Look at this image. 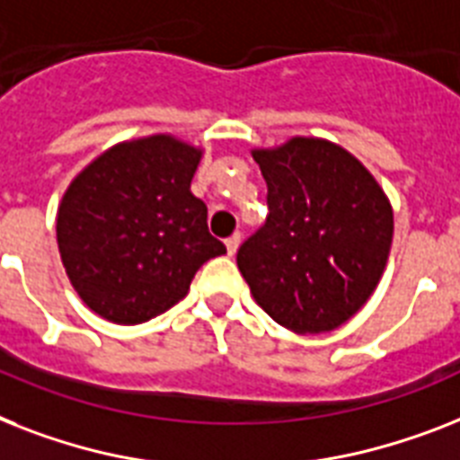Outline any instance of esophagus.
<instances>
[{
  "label": "esophagus",
  "mask_w": 460,
  "mask_h": 460,
  "mask_svg": "<svg viewBox=\"0 0 460 460\" xmlns=\"http://www.w3.org/2000/svg\"><path fill=\"white\" fill-rule=\"evenodd\" d=\"M224 245H226V252H229V255L234 257V255H236L238 245H241V236H238V234H234V236L224 241Z\"/></svg>",
  "instance_id": "1"
}]
</instances>
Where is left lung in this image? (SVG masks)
I'll list each match as a JSON object with an SVG mask.
<instances>
[{
    "label": "left lung",
    "mask_w": 460,
    "mask_h": 460,
    "mask_svg": "<svg viewBox=\"0 0 460 460\" xmlns=\"http://www.w3.org/2000/svg\"><path fill=\"white\" fill-rule=\"evenodd\" d=\"M269 217L238 248L255 302L293 333L342 326L378 288L394 234L392 203L359 158L321 137L252 148Z\"/></svg>",
    "instance_id": "1"
}]
</instances>
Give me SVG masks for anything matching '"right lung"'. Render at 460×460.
I'll list each match as a JSON object with an SVG mask.
<instances>
[{
    "label": "right lung",
    "instance_id": "obj_1",
    "mask_svg": "<svg viewBox=\"0 0 460 460\" xmlns=\"http://www.w3.org/2000/svg\"><path fill=\"white\" fill-rule=\"evenodd\" d=\"M200 158V146L148 134L106 148L68 184L56 243L70 286L101 319L134 326L163 314L226 252L191 193Z\"/></svg>",
    "mask_w": 460,
    "mask_h": 460
}]
</instances>
